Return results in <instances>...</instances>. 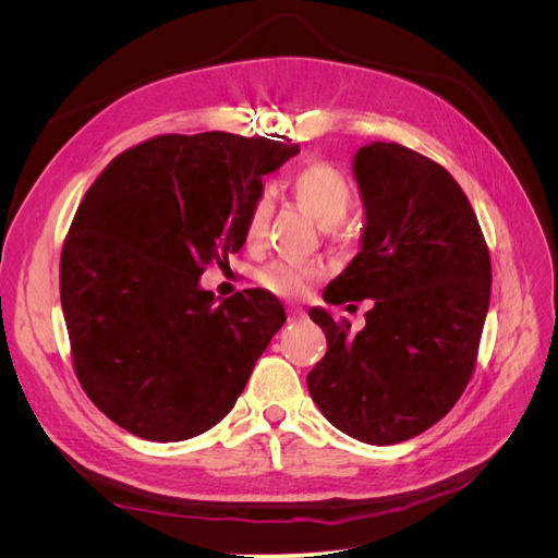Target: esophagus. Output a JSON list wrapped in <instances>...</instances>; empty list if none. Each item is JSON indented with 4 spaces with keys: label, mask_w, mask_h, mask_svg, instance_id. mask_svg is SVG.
I'll return each instance as SVG.
<instances>
[{
    "label": "esophagus",
    "mask_w": 558,
    "mask_h": 558,
    "mask_svg": "<svg viewBox=\"0 0 558 558\" xmlns=\"http://www.w3.org/2000/svg\"><path fill=\"white\" fill-rule=\"evenodd\" d=\"M286 314H289V320H291V324H298V320L305 318V312H302V310H300V307H295V305H289V307H286Z\"/></svg>",
    "instance_id": "esophagus-1"
}]
</instances>
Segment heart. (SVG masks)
Here are the masks:
<instances>
[{"label": "heart", "mask_w": 558, "mask_h": 558, "mask_svg": "<svg viewBox=\"0 0 558 558\" xmlns=\"http://www.w3.org/2000/svg\"><path fill=\"white\" fill-rule=\"evenodd\" d=\"M291 191L302 207L324 228L342 223L351 207L356 205V185L330 162H310L291 177ZM272 214V195L260 191L253 197L244 218V244L256 246ZM324 275V267L312 260H272L258 272V283L265 291L281 298H298Z\"/></svg>", "instance_id": "obj_1"}]
</instances>
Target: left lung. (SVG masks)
<instances>
[{"label": "left lung", "mask_w": 558, "mask_h": 558, "mask_svg": "<svg viewBox=\"0 0 558 558\" xmlns=\"http://www.w3.org/2000/svg\"><path fill=\"white\" fill-rule=\"evenodd\" d=\"M365 230L361 253L324 293L373 298L365 328L310 310L326 356L307 375L318 410L367 445H396L437 424L475 373L492 295V258L461 185L396 142L353 158Z\"/></svg>", "instance_id": "1"}]
</instances>
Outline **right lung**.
<instances>
[{
  "instance_id": "obj_1",
  "label": "right lung",
  "mask_w": 558,
  "mask_h": 558,
  "mask_svg": "<svg viewBox=\"0 0 558 558\" xmlns=\"http://www.w3.org/2000/svg\"><path fill=\"white\" fill-rule=\"evenodd\" d=\"M300 154L286 137L158 134L116 156L83 195L60 258L72 363L113 424L154 442L216 426L283 326L281 302L199 289L228 265L263 177Z\"/></svg>"
}]
</instances>
